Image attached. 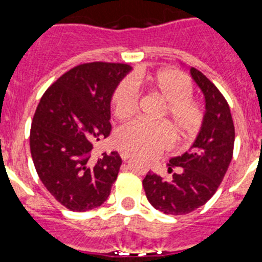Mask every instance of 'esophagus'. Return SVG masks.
<instances>
[{
    "instance_id": "1",
    "label": "esophagus",
    "mask_w": 262,
    "mask_h": 262,
    "mask_svg": "<svg viewBox=\"0 0 262 262\" xmlns=\"http://www.w3.org/2000/svg\"><path fill=\"white\" fill-rule=\"evenodd\" d=\"M120 157H121V159L125 162V160H128L129 158L132 157V154L129 151H121V152H120Z\"/></svg>"
}]
</instances>
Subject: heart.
<instances>
[{
  "label": "heart",
  "instance_id": "heart-1",
  "mask_svg": "<svg viewBox=\"0 0 262 262\" xmlns=\"http://www.w3.org/2000/svg\"><path fill=\"white\" fill-rule=\"evenodd\" d=\"M137 86H145L163 100L164 108L160 116L168 120L179 137L187 138L199 130L204 110L197 100L190 98L192 84L187 75L175 69H164L154 74H137L132 81L124 79L112 96V108L117 119L125 120L136 114L140 100ZM115 140L124 150L154 157L172 145L173 133L166 122L136 120L121 126Z\"/></svg>",
  "mask_w": 262,
  "mask_h": 262
}]
</instances>
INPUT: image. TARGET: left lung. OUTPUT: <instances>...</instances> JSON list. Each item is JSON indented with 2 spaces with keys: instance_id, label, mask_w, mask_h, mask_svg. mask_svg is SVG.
<instances>
[{
  "instance_id": "8db88e82",
  "label": "left lung",
  "mask_w": 262,
  "mask_h": 262,
  "mask_svg": "<svg viewBox=\"0 0 262 262\" xmlns=\"http://www.w3.org/2000/svg\"><path fill=\"white\" fill-rule=\"evenodd\" d=\"M190 75L205 96L201 128L188 151L171 158L168 171L178 168L171 181L148 172L142 185L148 202L169 215L195 210L213 197L232 159L235 128L230 107L219 90L200 70Z\"/></svg>"
}]
</instances>
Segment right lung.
<instances>
[{"mask_svg":"<svg viewBox=\"0 0 262 262\" xmlns=\"http://www.w3.org/2000/svg\"><path fill=\"white\" fill-rule=\"evenodd\" d=\"M126 63H82L44 93L30 133L32 160L40 180L61 205L87 211L104 204L119 175L117 151L91 158L94 143L111 132V100Z\"/></svg>","mask_w":262,"mask_h":262,"instance_id":"add662e5","label":"right lung"}]
</instances>
